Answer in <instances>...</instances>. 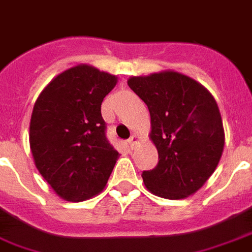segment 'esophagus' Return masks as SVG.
I'll use <instances>...</instances> for the list:
<instances>
[{"label":"esophagus","instance_id":"1","mask_svg":"<svg viewBox=\"0 0 252 252\" xmlns=\"http://www.w3.org/2000/svg\"><path fill=\"white\" fill-rule=\"evenodd\" d=\"M137 143H139V136H136V134H132V136L129 137V140H128V144H129V147L133 148Z\"/></svg>","mask_w":252,"mask_h":252}]
</instances>
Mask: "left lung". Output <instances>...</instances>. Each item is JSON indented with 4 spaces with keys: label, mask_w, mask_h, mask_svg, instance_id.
<instances>
[{
    "label": "left lung",
    "mask_w": 252,
    "mask_h": 252,
    "mask_svg": "<svg viewBox=\"0 0 252 252\" xmlns=\"http://www.w3.org/2000/svg\"><path fill=\"white\" fill-rule=\"evenodd\" d=\"M130 90L148 105L151 140L158 164L144 170L153 194L182 199L194 194L216 170L224 130L216 99L202 84L176 71L128 79Z\"/></svg>",
    "instance_id": "8db88e82"
}]
</instances>
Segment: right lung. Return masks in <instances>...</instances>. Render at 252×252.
Wrapping results in <instances>:
<instances>
[{
    "instance_id": "add662e5",
    "label": "right lung",
    "mask_w": 252,
    "mask_h": 252,
    "mask_svg": "<svg viewBox=\"0 0 252 252\" xmlns=\"http://www.w3.org/2000/svg\"><path fill=\"white\" fill-rule=\"evenodd\" d=\"M118 83L88 64L63 71L38 96L30 120L36 169L59 197L71 202L104 189L119 152L105 136L101 103Z\"/></svg>"
}]
</instances>
